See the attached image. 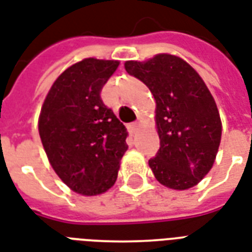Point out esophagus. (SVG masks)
<instances>
[{
  "instance_id": "1",
  "label": "esophagus",
  "mask_w": 252,
  "mask_h": 252,
  "mask_svg": "<svg viewBox=\"0 0 252 252\" xmlns=\"http://www.w3.org/2000/svg\"><path fill=\"white\" fill-rule=\"evenodd\" d=\"M136 130H138V122H132V124L128 125V131H130V134H131V135H134V134H135Z\"/></svg>"
}]
</instances>
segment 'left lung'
I'll list each match as a JSON object with an SVG mask.
<instances>
[{
  "instance_id": "8db88e82",
  "label": "left lung",
  "mask_w": 252,
  "mask_h": 252,
  "mask_svg": "<svg viewBox=\"0 0 252 252\" xmlns=\"http://www.w3.org/2000/svg\"><path fill=\"white\" fill-rule=\"evenodd\" d=\"M125 68L151 91L157 101L160 147L148 160L160 184L192 188L213 167L221 142V120L213 95L200 75L180 58L167 54Z\"/></svg>"
}]
</instances>
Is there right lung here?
<instances>
[{
	"label": "right lung",
	"instance_id": "right-lung-1",
	"mask_svg": "<svg viewBox=\"0 0 252 252\" xmlns=\"http://www.w3.org/2000/svg\"><path fill=\"white\" fill-rule=\"evenodd\" d=\"M120 63L89 58L62 73L47 94L39 135L52 168L77 193L95 196L112 188L128 132L101 98Z\"/></svg>",
	"mask_w": 252,
	"mask_h": 252
}]
</instances>
